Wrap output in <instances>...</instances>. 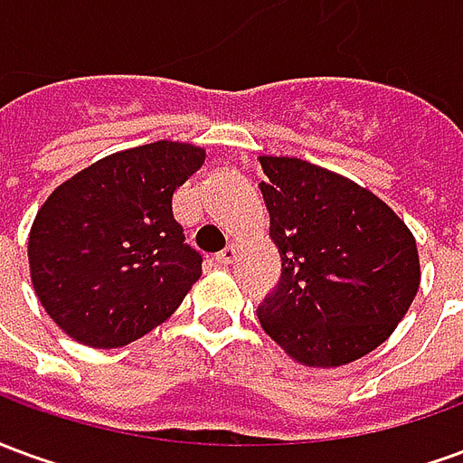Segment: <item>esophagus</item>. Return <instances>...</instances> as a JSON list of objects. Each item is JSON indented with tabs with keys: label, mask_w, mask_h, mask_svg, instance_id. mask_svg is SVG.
Segmentation results:
<instances>
[{
	"label": "esophagus",
	"mask_w": 463,
	"mask_h": 463,
	"mask_svg": "<svg viewBox=\"0 0 463 463\" xmlns=\"http://www.w3.org/2000/svg\"><path fill=\"white\" fill-rule=\"evenodd\" d=\"M213 260L218 262V265H231V262L235 260V248H232V245H228V248L218 252V255H215Z\"/></svg>",
	"instance_id": "1"
}]
</instances>
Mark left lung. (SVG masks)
<instances>
[{
    "label": "left lung",
    "instance_id": "8db88e82",
    "mask_svg": "<svg viewBox=\"0 0 463 463\" xmlns=\"http://www.w3.org/2000/svg\"><path fill=\"white\" fill-rule=\"evenodd\" d=\"M282 272L258 320L290 357L340 367L394 332L419 290L417 242L387 203L300 158L262 156Z\"/></svg>",
    "mask_w": 463,
    "mask_h": 463
}]
</instances>
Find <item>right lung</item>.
Here are the masks:
<instances>
[{
	"label": "right lung",
	"instance_id": "right-lung-1",
	"mask_svg": "<svg viewBox=\"0 0 463 463\" xmlns=\"http://www.w3.org/2000/svg\"><path fill=\"white\" fill-rule=\"evenodd\" d=\"M205 161L191 143L111 153L59 185L36 213V298L89 347H123L168 320L203 272L173 218V191Z\"/></svg>",
	"mask_w": 463,
	"mask_h": 463
}]
</instances>
